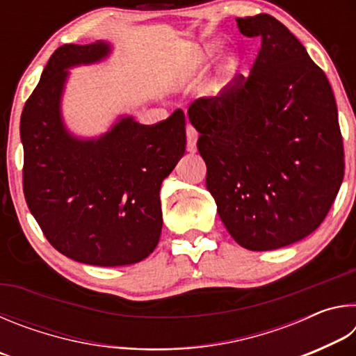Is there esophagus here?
Here are the masks:
<instances>
[{"label": "esophagus", "mask_w": 356, "mask_h": 356, "mask_svg": "<svg viewBox=\"0 0 356 356\" xmlns=\"http://www.w3.org/2000/svg\"><path fill=\"white\" fill-rule=\"evenodd\" d=\"M196 143H197V131L191 125H186V150L191 154L196 152Z\"/></svg>", "instance_id": "1"}]
</instances>
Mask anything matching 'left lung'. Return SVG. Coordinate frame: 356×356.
<instances>
[{
    "instance_id": "1",
    "label": "left lung",
    "mask_w": 356,
    "mask_h": 356,
    "mask_svg": "<svg viewBox=\"0 0 356 356\" xmlns=\"http://www.w3.org/2000/svg\"><path fill=\"white\" fill-rule=\"evenodd\" d=\"M237 26L261 39L250 76L193 102L188 118L227 232L268 251L321 226L344 179V147L327 75L301 42L268 14Z\"/></svg>"
}]
</instances>
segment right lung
<instances>
[{
    "instance_id": "1",
    "label": "right lung",
    "mask_w": 356,
    "mask_h": 356,
    "mask_svg": "<svg viewBox=\"0 0 356 356\" xmlns=\"http://www.w3.org/2000/svg\"><path fill=\"white\" fill-rule=\"evenodd\" d=\"M106 42L53 53L20 119L23 191L29 210L61 254L118 267L146 259L160 240L161 182L185 152V114L143 125L122 116L110 131L81 140L65 129L67 69L110 55Z\"/></svg>"
}]
</instances>
